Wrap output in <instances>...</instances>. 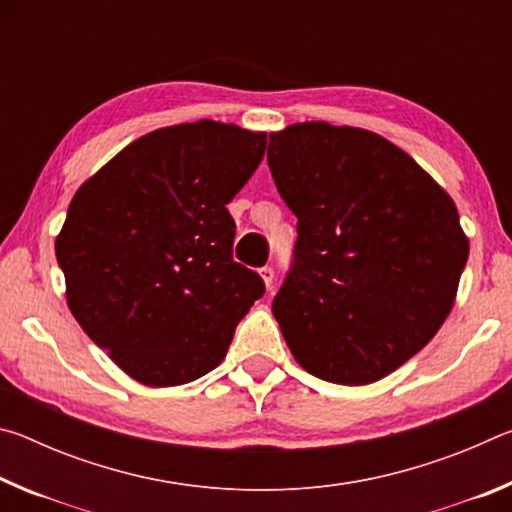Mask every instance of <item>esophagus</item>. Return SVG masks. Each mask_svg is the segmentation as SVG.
I'll use <instances>...</instances> for the list:
<instances>
[{"label":"esophagus","mask_w":512,"mask_h":512,"mask_svg":"<svg viewBox=\"0 0 512 512\" xmlns=\"http://www.w3.org/2000/svg\"><path fill=\"white\" fill-rule=\"evenodd\" d=\"M259 275H262L266 289H271V287H273V280H275V271H273V268H271V266L259 268Z\"/></svg>","instance_id":"obj_1"}]
</instances>
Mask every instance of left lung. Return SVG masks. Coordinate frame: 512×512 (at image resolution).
Instances as JSON below:
<instances>
[{
  "label": "left lung",
  "mask_w": 512,
  "mask_h": 512,
  "mask_svg": "<svg viewBox=\"0 0 512 512\" xmlns=\"http://www.w3.org/2000/svg\"><path fill=\"white\" fill-rule=\"evenodd\" d=\"M268 167L298 216L273 316L311 375L345 386L391 375L454 307L470 244L443 187L400 146L327 121L271 133Z\"/></svg>",
  "instance_id": "left-lung-1"
}]
</instances>
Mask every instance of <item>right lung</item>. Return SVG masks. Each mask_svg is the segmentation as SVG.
<instances>
[{"label":"right lung","mask_w":512,"mask_h":512,"mask_svg":"<svg viewBox=\"0 0 512 512\" xmlns=\"http://www.w3.org/2000/svg\"><path fill=\"white\" fill-rule=\"evenodd\" d=\"M266 133L201 119L158 128L79 187L56 237L67 307L144 386H180L223 361L264 282L232 259L228 205Z\"/></svg>","instance_id":"add662e5"}]
</instances>
